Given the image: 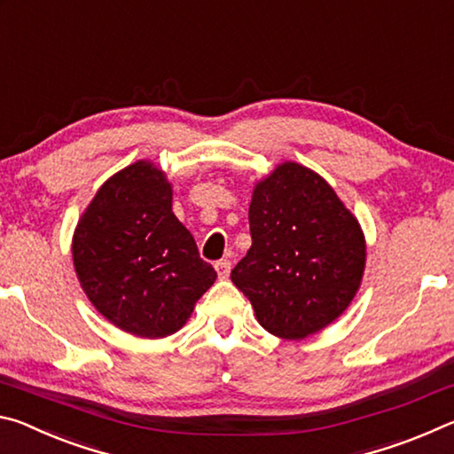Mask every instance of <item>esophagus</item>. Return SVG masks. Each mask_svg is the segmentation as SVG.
<instances>
[{
    "label": "esophagus",
    "mask_w": 454,
    "mask_h": 454,
    "mask_svg": "<svg viewBox=\"0 0 454 454\" xmlns=\"http://www.w3.org/2000/svg\"><path fill=\"white\" fill-rule=\"evenodd\" d=\"M214 268H216V272H218L220 278L224 280V278H228V276H230V268H232V262H230V260H218V262L214 264Z\"/></svg>",
    "instance_id": "34e87169"
}]
</instances>
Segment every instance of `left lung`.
Segmentation results:
<instances>
[{
    "label": "left lung",
    "instance_id": "8db88e82",
    "mask_svg": "<svg viewBox=\"0 0 454 454\" xmlns=\"http://www.w3.org/2000/svg\"><path fill=\"white\" fill-rule=\"evenodd\" d=\"M248 220L252 246L230 278L268 333L298 340L348 309L364 274V234L322 176L280 164L254 186Z\"/></svg>",
    "mask_w": 454,
    "mask_h": 454
}]
</instances>
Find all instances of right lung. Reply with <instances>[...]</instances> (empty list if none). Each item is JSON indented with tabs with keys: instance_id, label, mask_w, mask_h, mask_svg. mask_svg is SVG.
I'll return each instance as SVG.
<instances>
[{
	"instance_id": "obj_1",
	"label": "right lung",
	"mask_w": 454,
	"mask_h": 454,
	"mask_svg": "<svg viewBox=\"0 0 454 454\" xmlns=\"http://www.w3.org/2000/svg\"><path fill=\"white\" fill-rule=\"evenodd\" d=\"M72 254L98 312L142 338L180 330L216 280L174 216L172 184L145 160L102 184L75 226Z\"/></svg>"
}]
</instances>
